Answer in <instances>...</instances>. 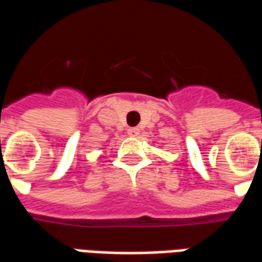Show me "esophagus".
I'll use <instances>...</instances> for the list:
<instances>
[{
  "label": "esophagus",
  "mask_w": 262,
  "mask_h": 262,
  "mask_svg": "<svg viewBox=\"0 0 262 262\" xmlns=\"http://www.w3.org/2000/svg\"><path fill=\"white\" fill-rule=\"evenodd\" d=\"M127 135L132 137H136L140 135V129L139 127H130V129H127Z\"/></svg>",
  "instance_id": "esophagus-1"
}]
</instances>
